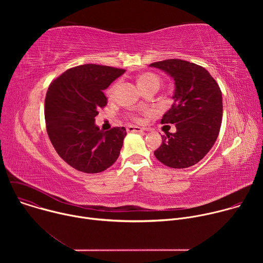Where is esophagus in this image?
Listing matches in <instances>:
<instances>
[{
    "mask_svg": "<svg viewBox=\"0 0 263 263\" xmlns=\"http://www.w3.org/2000/svg\"><path fill=\"white\" fill-rule=\"evenodd\" d=\"M127 131L128 132H143L144 131V129H142V128H140V127H138V126H128L127 127Z\"/></svg>",
    "mask_w": 263,
    "mask_h": 263,
    "instance_id": "1",
    "label": "esophagus"
}]
</instances>
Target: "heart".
<instances>
[{
  "label": "heart",
  "mask_w": 263,
  "mask_h": 263,
  "mask_svg": "<svg viewBox=\"0 0 263 263\" xmlns=\"http://www.w3.org/2000/svg\"><path fill=\"white\" fill-rule=\"evenodd\" d=\"M137 84L138 87L142 90L144 88L151 87V86H159L160 84V78L157 76V74L153 73V72H143L141 74H139L137 78ZM117 86L118 84H114L111 85L110 88L107 90V95L109 98H112L117 90ZM135 120H137V118H134Z\"/></svg>",
  "instance_id": "b5f03b06"
}]
</instances>
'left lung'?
Instances as JSON below:
<instances>
[{
  "label": "left lung",
  "mask_w": 263,
  "mask_h": 263,
  "mask_svg": "<svg viewBox=\"0 0 263 263\" xmlns=\"http://www.w3.org/2000/svg\"><path fill=\"white\" fill-rule=\"evenodd\" d=\"M149 66L174 80V103L162 124H175V133L162 135L155 157L172 168H186L202 160L213 146L221 125L222 98L216 81L204 67L181 59H166Z\"/></svg>",
  "instance_id": "obj_1"
}]
</instances>
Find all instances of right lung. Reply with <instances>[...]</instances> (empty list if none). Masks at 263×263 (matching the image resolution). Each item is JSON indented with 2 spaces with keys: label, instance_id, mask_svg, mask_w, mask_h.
I'll return each mask as SVG.
<instances>
[{
  "label": "right lung",
  "instance_id": "obj_1",
  "mask_svg": "<svg viewBox=\"0 0 263 263\" xmlns=\"http://www.w3.org/2000/svg\"><path fill=\"white\" fill-rule=\"evenodd\" d=\"M125 71L83 64L67 69L49 86L45 101L48 135L58 155L77 171L101 173L120 156L126 129L116 127L104 132L95 118L107 105L103 90Z\"/></svg>",
  "mask_w": 263,
  "mask_h": 263
}]
</instances>
